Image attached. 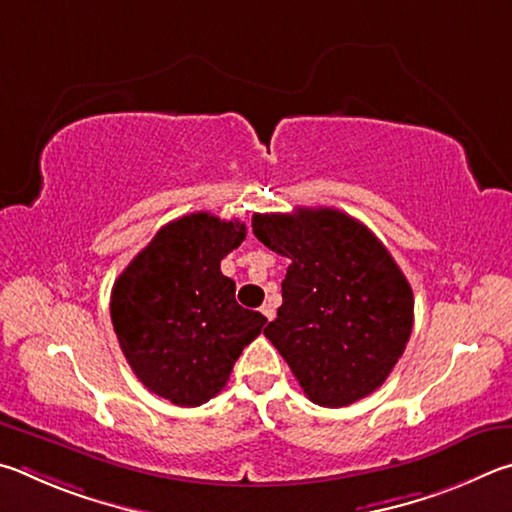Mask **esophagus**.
<instances>
[{
    "mask_svg": "<svg viewBox=\"0 0 512 512\" xmlns=\"http://www.w3.org/2000/svg\"><path fill=\"white\" fill-rule=\"evenodd\" d=\"M261 312H263V317H265L267 321H272V319H274V308L270 306V303H265V306L261 308Z\"/></svg>",
    "mask_w": 512,
    "mask_h": 512,
    "instance_id": "34e87169",
    "label": "esophagus"
}]
</instances>
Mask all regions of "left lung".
<instances>
[{"instance_id":"obj_1","label":"left lung","mask_w":512,"mask_h":512,"mask_svg":"<svg viewBox=\"0 0 512 512\" xmlns=\"http://www.w3.org/2000/svg\"><path fill=\"white\" fill-rule=\"evenodd\" d=\"M254 236L290 258L283 306L265 328L321 407L373 393L405 353L414 292L369 227L337 209L254 215Z\"/></svg>"}]
</instances>
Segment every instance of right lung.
I'll return each instance as SVG.
<instances>
[{"label":"right lung","mask_w":512,"mask_h":512,"mask_svg":"<svg viewBox=\"0 0 512 512\" xmlns=\"http://www.w3.org/2000/svg\"><path fill=\"white\" fill-rule=\"evenodd\" d=\"M245 224L200 211L161 227L114 281L110 315L121 351L148 391L200 407L224 389L267 319L238 306L220 272Z\"/></svg>","instance_id":"right-lung-1"}]
</instances>
